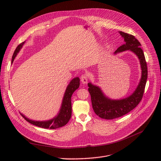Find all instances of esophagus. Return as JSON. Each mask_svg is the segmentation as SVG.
<instances>
[{
	"label": "esophagus",
	"instance_id": "obj_1",
	"mask_svg": "<svg viewBox=\"0 0 161 161\" xmlns=\"http://www.w3.org/2000/svg\"><path fill=\"white\" fill-rule=\"evenodd\" d=\"M88 77L86 74H83L81 76V81L83 83H85V84L88 81Z\"/></svg>",
	"mask_w": 161,
	"mask_h": 161
}]
</instances>
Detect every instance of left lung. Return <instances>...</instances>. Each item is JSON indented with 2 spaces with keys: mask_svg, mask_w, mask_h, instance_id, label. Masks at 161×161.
<instances>
[{
  "mask_svg": "<svg viewBox=\"0 0 161 161\" xmlns=\"http://www.w3.org/2000/svg\"><path fill=\"white\" fill-rule=\"evenodd\" d=\"M124 39L125 44L120 46L114 52V54L130 50L138 57L142 67V78L138 86L134 92L127 98L120 100H112L106 97L99 86L91 83H88V92L91 96L93 109L101 119L111 120L124 116L135 108L142 99L148 77L147 65L143 51L140 48L141 44L134 36L119 32Z\"/></svg>",
  "mask_w": 161,
  "mask_h": 161,
  "instance_id": "obj_1",
  "label": "left lung"
}]
</instances>
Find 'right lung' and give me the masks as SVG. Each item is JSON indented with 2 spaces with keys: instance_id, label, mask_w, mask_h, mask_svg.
<instances>
[{
  "instance_id": "add662e5",
  "label": "right lung",
  "mask_w": 161,
  "mask_h": 161,
  "mask_svg": "<svg viewBox=\"0 0 161 161\" xmlns=\"http://www.w3.org/2000/svg\"><path fill=\"white\" fill-rule=\"evenodd\" d=\"M25 42H23L17 47L12 57V63L14 61V59L16 56L17 53L19 52V50L21 49L23 44ZM79 86H80V78L78 77L73 78L69 84L68 85L66 88L65 92L64 94V96L63 98L61 108L59 111V113L53 119L48 121H34V120H32L27 119L24 115H23L22 114H21V116L24 117V118L30 124L39 127L44 128V129H54L59 128L65 125V124H67L69 121L71 117V114H72L71 96L74 92L76 89H78Z\"/></svg>"
}]
</instances>
